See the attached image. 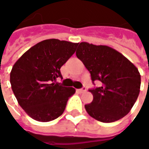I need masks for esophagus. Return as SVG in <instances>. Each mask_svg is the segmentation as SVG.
Segmentation results:
<instances>
[{
  "label": "esophagus",
  "instance_id": "34e87169",
  "mask_svg": "<svg viewBox=\"0 0 149 149\" xmlns=\"http://www.w3.org/2000/svg\"><path fill=\"white\" fill-rule=\"evenodd\" d=\"M80 93H84V92H85L86 91V88H81V89H80Z\"/></svg>",
  "mask_w": 149,
  "mask_h": 149
}]
</instances>
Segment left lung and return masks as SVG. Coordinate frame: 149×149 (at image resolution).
<instances>
[{"mask_svg":"<svg viewBox=\"0 0 149 149\" xmlns=\"http://www.w3.org/2000/svg\"><path fill=\"white\" fill-rule=\"evenodd\" d=\"M77 56L89 71L92 81L101 82L90 89L93 100L84 108L88 115L99 121L111 123L130 112L141 88V74L129 60L107 45L81 42Z\"/></svg>","mask_w":149,"mask_h":149,"instance_id":"8db88e82","label":"left lung"}]
</instances>
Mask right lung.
Segmentation results:
<instances>
[{"mask_svg":"<svg viewBox=\"0 0 149 149\" xmlns=\"http://www.w3.org/2000/svg\"><path fill=\"white\" fill-rule=\"evenodd\" d=\"M78 43L49 39L37 43L16 61L11 72L12 90L20 106L35 120L49 122L62 115L74 88L56 83L60 69Z\"/></svg>","mask_w":149,"mask_h":149,"instance_id":"1","label":"right lung"}]
</instances>
